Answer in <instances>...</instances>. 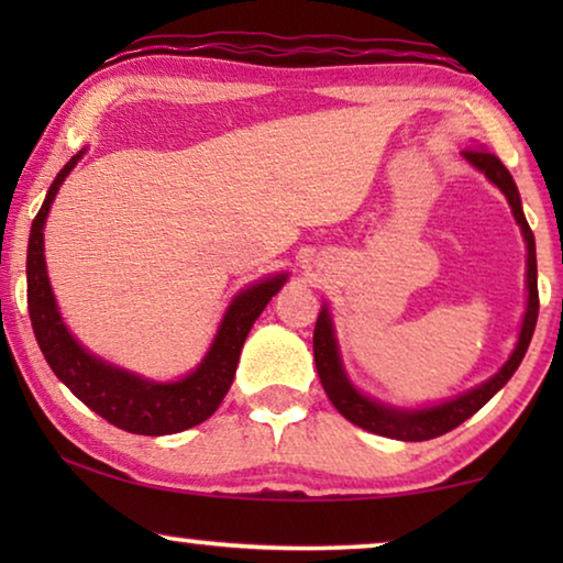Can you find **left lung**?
<instances>
[{
	"label": "left lung",
	"mask_w": 563,
	"mask_h": 563,
	"mask_svg": "<svg viewBox=\"0 0 563 563\" xmlns=\"http://www.w3.org/2000/svg\"><path fill=\"white\" fill-rule=\"evenodd\" d=\"M464 158L474 168L487 176V179L495 184V187L503 191L507 205H510L512 218L520 225V233L526 238V289H528V302H526V314H522V325L518 343L510 353V358L505 361L503 368L495 376H489L487 382L476 384L474 389L464 391V395L445 399V402L428 405V407H395L384 405L379 399L366 397L364 391L353 387V382L345 374L343 361H341V349H338V338L333 328V318H330L328 305H322L318 314V322H314V335H312V351H314V366H318V376L322 382V389L330 397V402L338 412L343 415L345 420H351L353 426L368 430V433L395 438V441H430V438H438L449 430L459 428L461 422L472 418L476 410H482L484 405L489 402L492 397L497 395L499 389L510 382V376L518 372L522 356H526L530 338H533L536 320H538V266H536V238L533 230H530L526 214H522V202L520 191L515 187L512 174L507 172L503 161H499L495 153L474 148L464 151Z\"/></svg>",
	"instance_id": "left-lung-1"
}]
</instances>
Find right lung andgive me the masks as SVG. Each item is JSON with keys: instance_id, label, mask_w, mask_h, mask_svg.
Returning a JSON list of instances; mask_svg holds the SVG:
<instances>
[{"instance_id": "right-lung-1", "label": "right lung", "mask_w": 563, "mask_h": 563, "mask_svg": "<svg viewBox=\"0 0 563 563\" xmlns=\"http://www.w3.org/2000/svg\"><path fill=\"white\" fill-rule=\"evenodd\" d=\"M81 148L53 179L41 212L35 214L27 241V312L33 322L35 341L41 345L53 374L81 399L89 410L102 415L107 422L135 435H172L195 428L218 410L222 397L233 384L241 349L253 322L264 312L289 274H272L238 291L222 314L210 351L195 372L176 382H153L95 356L68 333L53 297L48 268H45L43 228L60 184L74 172L84 156Z\"/></svg>"}]
</instances>
